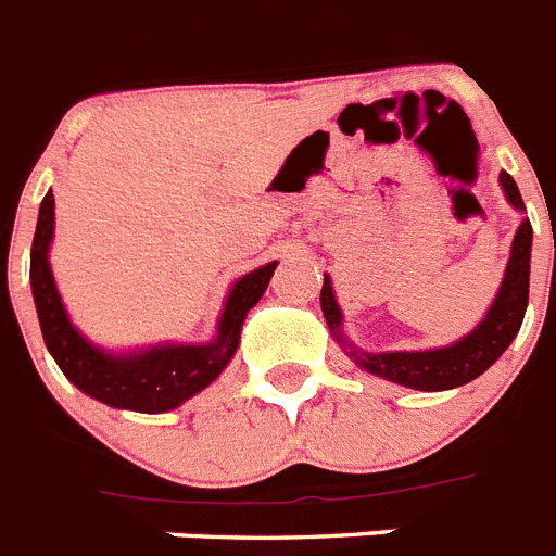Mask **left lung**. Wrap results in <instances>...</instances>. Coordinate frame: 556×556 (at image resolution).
<instances>
[{"label":"left lung","instance_id":"obj_1","mask_svg":"<svg viewBox=\"0 0 556 556\" xmlns=\"http://www.w3.org/2000/svg\"><path fill=\"white\" fill-rule=\"evenodd\" d=\"M500 185L506 190L508 201L522 210L520 190H517L515 178L508 173H500ZM529 261H531V224L529 218L520 224L511 244V258H508L506 278L494 298L492 309L480 320V327L469 332L463 341L452 343L446 350H429V352H357L350 346V355L361 369L378 375V378L394 380L401 387L420 389V392H443L469 383L480 378L489 366L508 350V343L515 341L520 332L522 315L529 306ZM320 309L327 318L329 329L338 341L343 343L341 334V309L334 304L332 283L324 278L320 289Z\"/></svg>","mask_w":556,"mask_h":556}]
</instances>
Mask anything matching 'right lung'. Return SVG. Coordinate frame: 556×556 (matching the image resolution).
I'll return each mask as SVG.
<instances>
[{
    "label": "right lung",
    "mask_w": 556,
    "mask_h": 556,
    "mask_svg": "<svg viewBox=\"0 0 556 556\" xmlns=\"http://www.w3.org/2000/svg\"><path fill=\"white\" fill-rule=\"evenodd\" d=\"M53 238V192L41 199L36 222L34 247H30V287H34L36 312H39L41 338L59 369L96 401L132 412H167L176 409L187 397L210 387L229 357L236 355L241 341V324L247 312L258 304L275 264L252 269L232 287L224 306L218 338L206 346H153L139 355H108L87 343L62 306L53 275L48 264V247Z\"/></svg>",
    "instance_id": "1"
}]
</instances>
